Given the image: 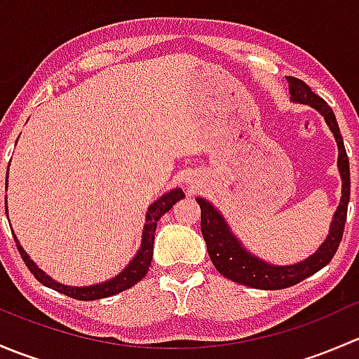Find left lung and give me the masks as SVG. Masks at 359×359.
<instances>
[{
	"label": "left lung",
	"mask_w": 359,
	"mask_h": 359,
	"mask_svg": "<svg viewBox=\"0 0 359 359\" xmlns=\"http://www.w3.org/2000/svg\"><path fill=\"white\" fill-rule=\"evenodd\" d=\"M287 81L293 102L307 104V106L314 107L320 112L325 121H327V125L330 126L337 140V147H339L337 166H339L340 179H342V198H340L339 208L334 213L330 233H328L323 245L302 262L292 264V266H273V264H267L266 260H260L259 257L252 255L248 250H245L241 241L231 233L229 226L226 224L224 217L220 215V212H217L215 206H212L203 198H196L198 205L201 208V233L215 269L222 276L229 278L231 281H236V283L247 285V287L252 288H262V290H281V288H288L292 285L300 283L302 280L323 269L334 259L340 240H342L347 205H349L351 196L349 158L346 154L344 139L340 135L334 111L321 97L311 92V88L302 79L287 76Z\"/></svg>",
	"instance_id": "obj_1"
}]
</instances>
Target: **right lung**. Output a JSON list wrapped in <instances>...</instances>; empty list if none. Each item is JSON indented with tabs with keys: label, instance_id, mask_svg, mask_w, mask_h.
<instances>
[{
	"label": "right lung",
	"instance_id": "right-lung-1",
	"mask_svg": "<svg viewBox=\"0 0 359 359\" xmlns=\"http://www.w3.org/2000/svg\"><path fill=\"white\" fill-rule=\"evenodd\" d=\"M6 184H8V172H6ZM186 196L182 189H172L170 193L163 194L159 200H156L153 205L147 208V215H146V224H144V231H142V243H140L139 252L137 255L133 257L132 262L121 271L116 278H112L109 281H104V283L99 285H90V287H67V285L57 283L55 280L48 276V274L43 273L38 266L31 260V257L25 253V250L20 247L19 240L15 238L17 243V250H19L20 257L27 266V269L34 274L36 280L39 283H43L45 287L53 288V290L64 293V295L72 297L76 300H95V299H104V297H111L116 295V293L126 290V288L133 287V285L139 283L144 276L147 274L151 266V260H153V247H154V233H156V226L158 220L175 205L177 201L182 200ZM8 212V208H6ZM12 229V227H10Z\"/></svg>",
	"mask_w": 359,
	"mask_h": 359
}]
</instances>
